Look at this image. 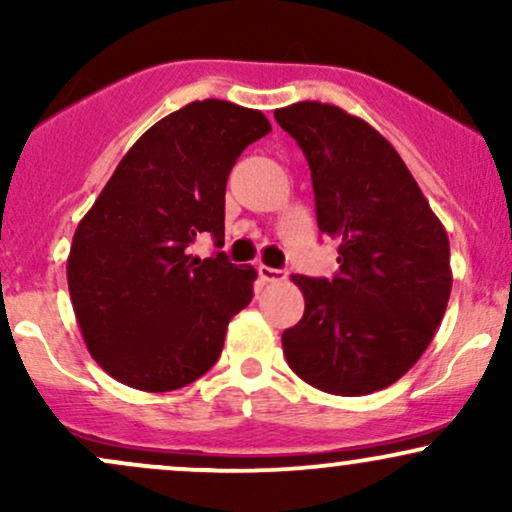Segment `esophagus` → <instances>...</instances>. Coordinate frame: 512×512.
<instances>
[{
  "instance_id": "obj_1",
  "label": "esophagus",
  "mask_w": 512,
  "mask_h": 512,
  "mask_svg": "<svg viewBox=\"0 0 512 512\" xmlns=\"http://www.w3.org/2000/svg\"><path fill=\"white\" fill-rule=\"evenodd\" d=\"M260 276L264 281L279 284V281L289 279V272H286V269H274V267H267V264H260Z\"/></svg>"
}]
</instances>
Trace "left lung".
<instances>
[{
	"label": "left lung",
	"mask_w": 512,
	"mask_h": 512,
	"mask_svg": "<svg viewBox=\"0 0 512 512\" xmlns=\"http://www.w3.org/2000/svg\"><path fill=\"white\" fill-rule=\"evenodd\" d=\"M313 175L317 228L339 240L334 279L293 274L305 310L281 334L298 378L361 397L397 383L443 320L450 243L424 192L383 134L330 103L274 110Z\"/></svg>",
	"instance_id": "left-lung-1"
}]
</instances>
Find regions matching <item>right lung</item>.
I'll use <instances>...</instances> for the list:
<instances>
[{
    "label": "right lung",
    "instance_id": "1",
    "mask_svg": "<svg viewBox=\"0 0 512 512\" xmlns=\"http://www.w3.org/2000/svg\"><path fill=\"white\" fill-rule=\"evenodd\" d=\"M272 125L260 110L195 101L149 127L76 226L67 281L81 337L105 373L144 392L195 383L219 361L231 317L252 301V267L223 252L226 180Z\"/></svg>",
    "mask_w": 512,
    "mask_h": 512
}]
</instances>
